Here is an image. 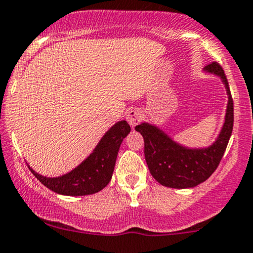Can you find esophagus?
<instances>
[{
	"label": "esophagus",
	"mask_w": 253,
	"mask_h": 253,
	"mask_svg": "<svg viewBox=\"0 0 253 253\" xmlns=\"http://www.w3.org/2000/svg\"><path fill=\"white\" fill-rule=\"evenodd\" d=\"M127 123L130 125V127H135L141 120V112L139 109H130L126 115Z\"/></svg>",
	"instance_id": "34e87169"
}]
</instances>
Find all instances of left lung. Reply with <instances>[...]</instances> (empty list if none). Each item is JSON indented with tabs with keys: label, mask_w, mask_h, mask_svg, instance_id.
I'll return each instance as SVG.
<instances>
[{
	"label": "left lung",
	"mask_w": 253,
	"mask_h": 253,
	"mask_svg": "<svg viewBox=\"0 0 253 253\" xmlns=\"http://www.w3.org/2000/svg\"><path fill=\"white\" fill-rule=\"evenodd\" d=\"M205 70L221 78L228 95L225 124L213 145L189 149L173 141L162 129L143 123L135 126L144 138V153L151 175L162 185L176 189L194 188L205 182L219 167L233 129V100L227 78L219 63L208 64Z\"/></svg>",
	"instance_id": "8db88e82"
}]
</instances>
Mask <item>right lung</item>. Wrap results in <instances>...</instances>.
<instances>
[{"instance_id": "obj_1", "label": "right lung", "mask_w": 253, "mask_h": 253, "mask_svg": "<svg viewBox=\"0 0 253 253\" xmlns=\"http://www.w3.org/2000/svg\"><path fill=\"white\" fill-rule=\"evenodd\" d=\"M130 132L126 121H119L102 136L100 143L85 161L70 172L60 177H45L30 170L45 187L68 196L91 195L102 190L112 179L120 145Z\"/></svg>"}]
</instances>
